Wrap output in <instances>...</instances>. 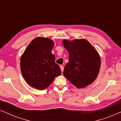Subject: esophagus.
Masks as SVG:
<instances>
[{"instance_id": "1", "label": "esophagus", "mask_w": 121, "mask_h": 121, "mask_svg": "<svg viewBox=\"0 0 121 121\" xmlns=\"http://www.w3.org/2000/svg\"><path fill=\"white\" fill-rule=\"evenodd\" d=\"M60 68L61 70H62V72H63V70H64V67H63V66L62 65H60Z\"/></svg>"}]
</instances>
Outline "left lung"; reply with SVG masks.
Wrapping results in <instances>:
<instances>
[{
	"label": "left lung",
	"mask_w": 121,
	"mask_h": 121,
	"mask_svg": "<svg viewBox=\"0 0 121 121\" xmlns=\"http://www.w3.org/2000/svg\"><path fill=\"white\" fill-rule=\"evenodd\" d=\"M62 43L69 52L64 77L78 88L86 87L95 81L100 71L101 59L98 52L85 39H63Z\"/></svg>",
	"instance_id": "obj_1"
}]
</instances>
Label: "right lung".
Here are the masks:
<instances>
[{
  "label": "right lung",
  "instance_id": "add662e5",
  "mask_svg": "<svg viewBox=\"0 0 121 121\" xmlns=\"http://www.w3.org/2000/svg\"><path fill=\"white\" fill-rule=\"evenodd\" d=\"M54 42L45 37H37L28 45L20 59V69L26 82L38 90L49 86L61 74L59 66L52 53Z\"/></svg>",
  "mask_w": 121,
  "mask_h": 121
}]
</instances>
